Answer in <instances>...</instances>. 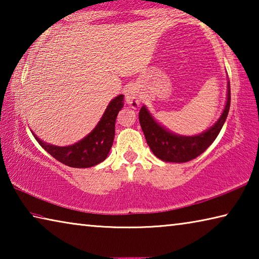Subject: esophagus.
<instances>
[{"label":"esophagus","instance_id":"esophagus-1","mask_svg":"<svg viewBox=\"0 0 259 259\" xmlns=\"http://www.w3.org/2000/svg\"><path fill=\"white\" fill-rule=\"evenodd\" d=\"M125 98H126V103H128L130 106H133L134 108H137L140 104V96L138 94V91H136L134 88H129L125 93Z\"/></svg>","mask_w":259,"mask_h":259}]
</instances>
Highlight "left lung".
Masks as SVG:
<instances>
[{"label": "left lung", "instance_id": "8db88e82", "mask_svg": "<svg viewBox=\"0 0 259 259\" xmlns=\"http://www.w3.org/2000/svg\"><path fill=\"white\" fill-rule=\"evenodd\" d=\"M230 105L231 88L229 83L227 102L224 112L219 117L217 123L205 133L193 136V137H182V136L174 135L162 128L151 116L145 106H143L139 111V122L148 146L154 153V155L165 162H179L181 163V162H187L195 159L211 145L225 123L227 114L230 111Z\"/></svg>", "mask_w": 259, "mask_h": 259}]
</instances>
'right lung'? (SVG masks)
Listing matches in <instances>:
<instances>
[{"label": "right lung", "instance_id": "right-lung-1", "mask_svg": "<svg viewBox=\"0 0 259 259\" xmlns=\"http://www.w3.org/2000/svg\"><path fill=\"white\" fill-rule=\"evenodd\" d=\"M124 105V96L114 98L105 111L102 120L91 133L72 146L48 145L34 135L38 144L57 161L72 168H90L106 159L115 136V121Z\"/></svg>", "mask_w": 259, "mask_h": 259}]
</instances>
